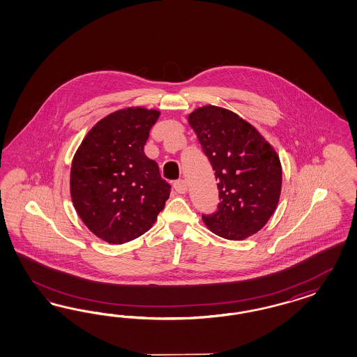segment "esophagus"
<instances>
[{
  "label": "esophagus",
  "instance_id": "esophagus-1",
  "mask_svg": "<svg viewBox=\"0 0 357 357\" xmlns=\"http://www.w3.org/2000/svg\"><path fill=\"white\" fill-rule=\"evenodd\" d=\"M174 188H175V191L178 194H185L187 190H188V185H187V182L183 181V179H178V181L174 182Z\"/></svg>",
  "mask_w": 357,
  "mask_h": 357
}]
</instances>
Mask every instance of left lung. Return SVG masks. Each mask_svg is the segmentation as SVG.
Listing matches in <instances>:
<instances>
[{
	"instance_id": "left-lung-1",
	"label": "left lung",
	"mask_w": 357,
	"mask_h": 357,
	"mask_svg": "<svg viewBox=\"0 0 357 357\" xmlns=\"http://www.w3.org/2000/svg\"><path fill=\"white\" fill-rule=\"evenodd\" d=\"M188 123L218 182L220 203L215 213L203 215L206 227L231 241L258 233L280 199L279 155L250 123L227 108H196Z\"/></svg>"
}]
</instances>
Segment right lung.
<instances>
[{
  "instance_id": "add662e5",
  "label": "right lung",
  "mask_w": 357,
  "mask_h": 357,
  "mask_svg": "<svg viewBox=\"0 0 357 357\" xmlns=\"http://www.w3.org/2000/svg\"><path fill=\"white\" fill-rule=\"evenodd\" d=\"M158 118L157 109H118L89 130L73 157V206L89 230L108 243L148 231L170 196L172 185L144 153Z\"/></svg>"
}]
</instances>
